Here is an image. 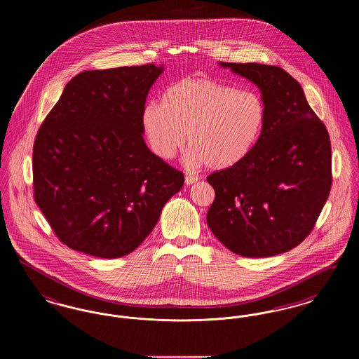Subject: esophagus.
Masks as SVG:
<instances>
[{"mask_svg": "<svg viewBox=\"0 0 359 359\" xmlns=\"http://www.w3.org/2000/svg\"><path fill=\"white\" fill-rule=\"evenodd\" d=\"M198 180H199V176H196V175H187V176H186V184H187V186H191V184L196 183Z\"/></svg>", "mask_w": 359, "mask_h": 359, "instance_id": "esophagus-1", "label": "esophagus"}]
</instances>
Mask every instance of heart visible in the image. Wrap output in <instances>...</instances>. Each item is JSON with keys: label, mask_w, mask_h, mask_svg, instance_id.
I'll list each match as a JSON object with an SVG mask.
<instances>
[{"label": "heart", "mask_w": 359, "mask_h": 359, "mask_svg": "<svg viewBox=\"0 0 359 359\" xmlns=\"http://www.w3.org/2000/svg\"><path fill=\"white\" fill-rule=\"evenodd\" d=\"M268 118L265 101L208 76H189L170 86L161 106L149 103L142 126L154 154L170 160L184 145L187 161L224 171L243 163L256 149Z\"/></svg>", "instance_id": "heart-1"}]
</instances>
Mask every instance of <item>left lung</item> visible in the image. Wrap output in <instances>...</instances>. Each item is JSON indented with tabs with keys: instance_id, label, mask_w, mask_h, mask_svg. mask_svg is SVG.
<instances>
[{
	"instance_id": "1",
	"label": "left lung",
	"mask_w": 359,
	"mask_h": 359,
	"mask_svg": "<svg viewBox=\"0 0 359 359\" xmlns=\"http://www.w3.org/2000/svg\"><path fill=\"white\" fill-rule=\"evenodd\" d=\"M221 66L259 88L268 118L253 154L207 177L215 191L207 224L238 256H277L307 238L323 210L332 183L330 136L287 71L259 63Z\"/></svg>"
}]
</instances>
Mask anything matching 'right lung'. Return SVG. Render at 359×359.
Returning a JSON list of instances; mask_svg holds the SVG:
<instances>
[{
	"mask_svg": "<svg viewBox=\"0 0 359 359\" xmlns=\"http://www.w3.org/2000/svg\"><path fill=\"white\" fill-rule=\"evenodd\" d=\"M163 71L152 63L83 71L41 123L34 201L69 249L101 258L132 253L183 187V172L142 138L147 95Z\"/></svg>",
	"mask_w": 359,
	"mask_h": 359,
	"instance_id": "obj_1",
	"label": "right lung"
}]
</instances>
